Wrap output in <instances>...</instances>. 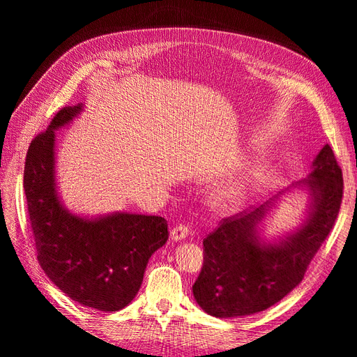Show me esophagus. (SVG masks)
Returning a JSON list of instances; mask_svg holds the SVG:
<instances>
[{"label": "esophagus", "instance_id": "obj_1", "mask_svg": "<svg viewBox=\"0 0 357 357\" xmlns=\"http://www.w3.org/2000/svg\"><path fill=\"white\" fill-rule=\"evenodd\" d=\"M189 232H190L189 226H186L185 223H180V225H176L174 228L171 229L169 236H171V240L180 241V240H183V238H186V236L189 235Z\"/></svg>", "mask_w": 357, "mask_h": 357}]
</instances>
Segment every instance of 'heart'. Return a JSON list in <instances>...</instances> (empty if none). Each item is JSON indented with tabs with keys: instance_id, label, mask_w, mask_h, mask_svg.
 Wrapping results in <instances>:
<instances>
[{
	"instance_id": "b5f03b06",
	"label": "heart",
	"mask_w": 357,
	"mask_h": 357,
	"mask_svg": "<svg viewBox=\"0 0 357 357\" xmlns=\"http://www.w3.org/2000/svg\"><path fill=\"white\" fill-rule=\"evenodd\" d=\"M243 198V188L240 185H234L215 193L211 199V205L215 211L228 213L236 207V204Z\"/></svg>"
}]
</instances>
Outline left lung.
Listing matches in <instances>:
<instances>
[{"instance_id": "1", "label": "left lung", "mask_w": 357, "mask_h": 357, "mask_svg": "<svg viewBox=\"0 0 357 357\" xmlns=\"http://www.w3.org/2000/svg\"><path fill=\"white\" fill-rule=\"evenodd\" d=\"M304 183L314 195V205L305 225L286 241L265 245L256 238V226L268 211V202L222 219L205 236L204 265L192 290L207 314H255L277 304L302 282L342 202V171L329 144L320 150Z\"/></svg>"}]
</instances>
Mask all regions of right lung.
I'll return each mask as SVG.
<instances>
[{
  "label": "right lung",
  "mask_w": 357,
  "mask_h": 357,
  "mask_svg": "<svg viewBox=\"0 0 357 357\" xmlns=\"http://www.w3.org/2000/svg\"><path fill=\"white\" fill-rule=\"evenodd\" d=\"M80 110V104L63 107L29 144L24 189L31 229L43 271L63 294L84 307L117 311L138 294L150 256L168 240V223L128 213L89 220L62 208L53 172L55 129Z\"/></svg>",
  "instance_id": "obj_1"
}]
</instances>
